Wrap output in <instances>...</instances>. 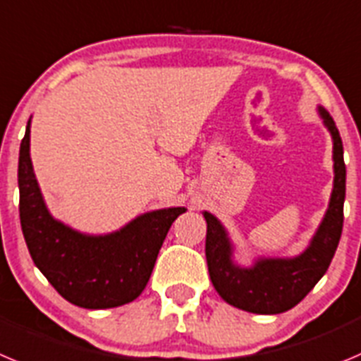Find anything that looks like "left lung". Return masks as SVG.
<instances>
[{"label": "left lung", "instance_id": "obj_1", "mask_svg": "<svg viewBox=\"0 0 361 361\" xmlns=\"http://www.w3.org/2000/svg\"><path fill=\"white\" fill-rule=\"evenodd\" d=\"M320 115L333 136L334 187L326 217L306 252L295 259H261L253 268H239L230 259L232 246L225 228L212 214L204 212V255L210 281L221 298L230 306L257 314L284 313L313 290L333 261L343 226L345 164L342 138L333 116L322 108Z\"/></svg>", "mask_w": 361, "mask_h": 361}]
</instances>
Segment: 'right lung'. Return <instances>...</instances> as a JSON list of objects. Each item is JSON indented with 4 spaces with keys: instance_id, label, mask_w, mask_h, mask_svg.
I'll return each instance as SVG.
<instances>
[{
    "instance_id": "right-lung-1",
    "label": "right lung",
    "mask_w": 361,
    "mask_h": 361,
    "mask_svg": "<svg viewBox=\"0 0 361 361\" xmlns=\"http://www.w3.org/2000/svg\"><path fill=\"white\" fill-rule=\"evenodd\" d=\"M19 219L35 266L61 297L86 310L135 300L147 286L169 228L183 207L136 217L109 235H84L44 207L30 160V122L19 149Z\"/></svg>"
}]
</instances>
